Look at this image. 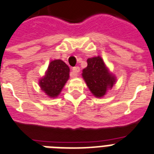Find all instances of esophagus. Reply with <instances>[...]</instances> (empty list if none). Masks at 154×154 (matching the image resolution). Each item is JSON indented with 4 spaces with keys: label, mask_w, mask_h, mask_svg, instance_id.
Here are the masks:
<instances>
[{
    "label": "esophagus",
    "mask_w": 154,
    "mask_h": 154,
    "mask_svg": "<svg viewBox=\"0 0 154 154\" xmlns=\"http://www.w3.org/2000/svg\"><path fill=\"white\" fill-rule=\"evenodd\" d=\"M80 72V67L79 66H75L73 68V71H72V73H71V77H75L78 76V73Z\"/></svg>",
    "instance_id": "34e87169"
}]
</instances>
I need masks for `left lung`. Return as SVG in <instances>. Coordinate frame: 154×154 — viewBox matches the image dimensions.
Returning <instances> with one entry per match:
<instances>
[{
    "label": "left lung",
    "mask_w": 154,
    "mask_h": 154,
    "mask_svg": "<svg viewBox=\"0 0 154 154\" xmlns=\"http://www.w3.org/2000/svg\"><path fill=\"white\" fill-rule=\"evenodd\" d=\"M88 66L82 71V77L88 88L96 97H102L116 83V77L106 67L101 57H90Z\"/></svg>",
    "instance_id": "1"
}]
</instances>
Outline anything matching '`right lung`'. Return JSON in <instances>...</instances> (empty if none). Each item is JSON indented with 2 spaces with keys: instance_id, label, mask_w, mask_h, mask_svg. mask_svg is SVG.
<instances>
[{
  "instance_id": "add662e5",
  "label": "right lung",
  "mask_w": 154,
  "mask_h": 154,
  "mask_svg": "<svg viewBox=\"0 0 154 154\" xmlns=\"http://www.w3.org/2000/svg\"><path fill=\"white\" fill-rule=\"evenodd\" d=\"M69 77V68L63 61L54 60L50 62L46 74L39 80L41 89L51 98H55L62 92Z\"/></svg>"
}]
</instances>
